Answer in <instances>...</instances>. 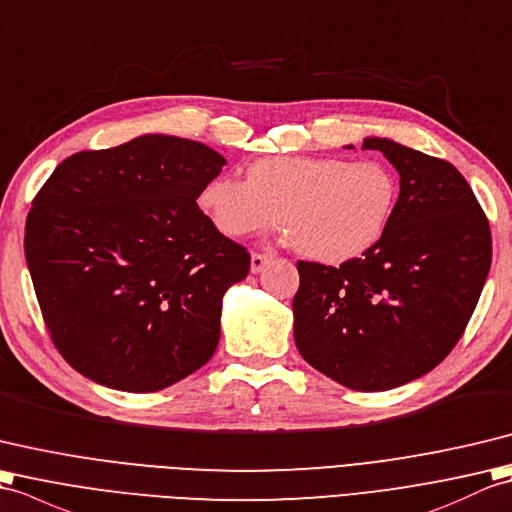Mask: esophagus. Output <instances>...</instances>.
I'll use <instances>...</instances> for the list:
<instances>
[{
	"mask_svg": "<svg viewBox=\"0 0 512 512\" xmlns=\"http://www.w3.org/2000/svg\"><path fill=\"white\" fill-rule=\"evenodd\" d=\"M271 260V254H260V252H254L252 254V274H258V271H263V267Z\"/></svg>",
	"mask_w": 512,
	"mask_h": 512,
	"instance_id": "34e87169",
	"label": "esophagus"
}]
</instances>
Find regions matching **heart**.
Segmentation results:
<instances>
[{
    "mask_svg": "<svg viewBox=\"0 0 512 512\" xmlns=\"http://www.w3.org/2000/svg\"><path fill=\"white\" fill-rule=\"evenodd\" d=\"M197 203L227 238L269 230L317 263L359 258L385 236L399 203V177L383 160L278 155L249 164L245 181L230 175L203 184Z\"/></svg>",
    "mask_w": 512,
    "mask_h": 512,
    "instance_id": "b5f03b06",
    "label": "heart"
}]
</instances>
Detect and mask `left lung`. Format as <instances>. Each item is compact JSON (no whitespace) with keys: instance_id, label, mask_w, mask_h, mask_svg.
Wrapping results in <instances>:
<instances>
[{"instance_id":"1","label":"left lung","mask_w":512,"mask_h":512,"mask_svg":"<svg viewBox=\"0 0 512 512\" xmlns=\"http://www.w3.org/2000/svg\"><path fill=\"white\" fill-rule=\"evenodd\" d=\"M350 149V146H348ZM401 175L388 232L339 267L298 260L300 355L357 392L434 370L458 344L491 269V227L458 168L385 138L363 140Z\"/></svg>"}]
</instances>
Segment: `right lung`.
I'll return each mask as SVG.
<instances>
[{
    "instance_id": "right-lung-1",
    "label": "right lung",
    "mask_w": 512,
    "mask_h": 512,
    "mask_svg": "<svg viewBox=\"0 0 512 512\" xmlns=\"http://www.w3.org/2000/svg\"><path fill=\"white\" fill-rule=\"evenodd\" d=\"M225 160L173 135L74 153L26 219V263L56 350L83 377L157 392L208 363L221 300L252 256L197 195Z\"/></svg>"
}]
</instances>
